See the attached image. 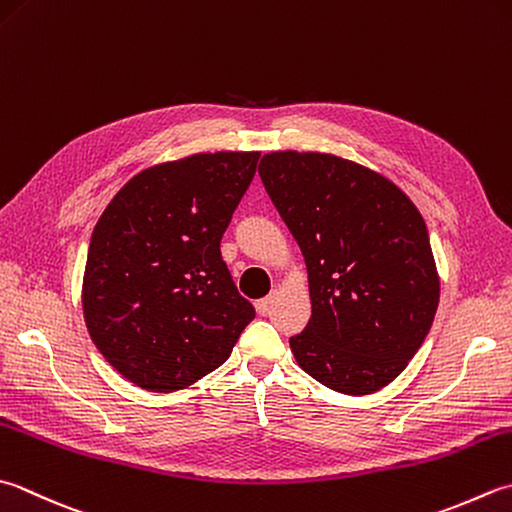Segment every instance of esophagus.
<instances>
[{
	"label": "esophagus",
	"instance_id": "obj_1",
	"mask_svg": "<svg viewBox=\"0 0 512 512\" xmlns=\"http://www.w3.org/2000/svg\"><path fill=\"white\" fill-rule=\"evenodd\" d=\"M273 302H275V295H268V297H264V299H257V302H255L257 313H259V315H266L268 310H270V306H273Z\"/></svg>",
	"mask_w": 512,
	"mask_h": 512
}]
</instances>
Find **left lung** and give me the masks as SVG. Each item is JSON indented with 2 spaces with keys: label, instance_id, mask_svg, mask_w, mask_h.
Masks as SVG:
<instances>
[{
  "label": "left lung",
  "instance_id": "obj_1",
  "mask_svg": "<svg viewBox=\"0 0 512 512\" xmlns=\"http://www.w3.org/2000/svg\"><path fill=\"white\" fill-rule=\"evenodd\" d=\"M259 177L308 270L313 315L290 337L297 364L344 395L388 386L439 304L422 213L384 175L328 153H268Z\"/></svg>",
  "mask_w": 512,
  "mask_h": 512
}]
</instances>
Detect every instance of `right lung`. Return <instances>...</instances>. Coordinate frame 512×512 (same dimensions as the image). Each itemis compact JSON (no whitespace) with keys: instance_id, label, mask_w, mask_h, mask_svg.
I'll use <instances>...</instances> for the list:
<instances>
[{"instance_id":"1","label":"right lung","mask_w":512,"mask_h":512,"mask_svg":"<svg viewBox=\"0 0 512 512\" xmlns=\"http://www.w3.org/2000/svg\"><path fill=\"white\" fill-rule=\"evenodd\" d=\"M259 153H199L137 173L110 199L86 257L82 308L128 382L173 393L213 373L255 319L219 242Z\"/></svg>"}]
</instances>
